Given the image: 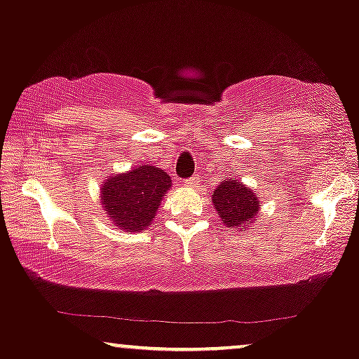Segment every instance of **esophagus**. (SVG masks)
Segmentation results:
<instances>
[{
	"label": "esophagus",
	"mask_w": 359,
	"mask_h": 359,
	"mask_svg": "<svg viewBox=\"0 0 359 359\" xmlns=\"http://www.w3.org/2000/svg\"><path fill=\"white\" fill-rule=\"evenodd\" d=\"M196 184H197L196 177H192V179H187V180H182V185L185 189H194L196 187Z\"/></svg>",
	"instance_id": "esophagus-1"
}]
</instances>
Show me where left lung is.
I'll return each mask as SVG.
<instances>
[{
    "instance_id": "8db88e82",
    "label": "left lung",
    "mask_w": 359,
    "mask_h": 359,
    "mask_svg": "<svg viewBox=\"0 0 359 359\" xmlns=\"http://www.w3.org/2000/svg\"><path fill=\"white\" fill-rule=\"evenodd\" d=\"M212 205L229 231H243L257 221L259 196L241 180L224 177L214 189Z\"/></svg>"
}]
</instances>
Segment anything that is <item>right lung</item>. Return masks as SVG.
I'll list each match as a JSON object with an SVG mask.
<instances>
[{
	"label": "right lung",
	"instance_id": "obj_1",
	"mask_svg": "<svg viewBox=\"0 0 359 359\" xmlns=\"http://www.w3.org/2000/svg\"><path fill=\"white\" fill-rule=\"evenodd\" d=\"M170 187V175L147 163L107 177L100 185V205L116 229L142 232L152 224Z\"/></svg>",
	"mask_w": 359,
	"mask_h": 359
}]
</instances>
